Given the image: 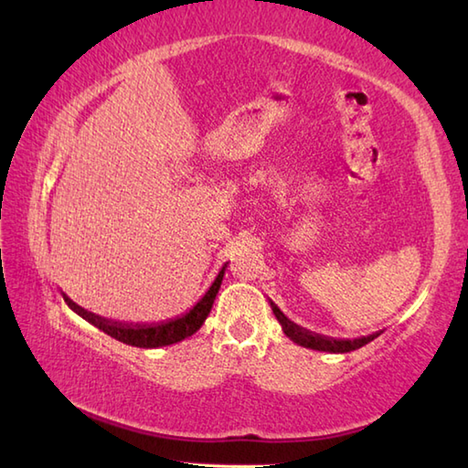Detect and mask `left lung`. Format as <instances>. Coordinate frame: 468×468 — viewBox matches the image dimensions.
I'll return each instance as SVG.
<instances>
[{
    "label": "left lung",
    "mask_w": 468,
    "mask_h": 468,
    "mask_svg": "<svg viewBox=\"0 0 468 468\" xmlns=\"http://www.w3.org/2000/svg\"><path fill=\"white\" fill-rule=\"evenodd\" d=\"M271 303V310L277 317V322L282 324V330L283 334L290 337L292 342H295L297 346H303V347H310V350H317V352H330V354H346V352H354L357 347H362L366 344H370L372 340H376L378 335L382 332H374L370 335H362V337H354V340H337V337H327L322 334H315L305 330V327L293 324L290 317H287L280 307H277L273 302Z\"/></svg>",
    "instance_id": "1"
}]
</instances>
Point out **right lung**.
I'll list each match as a JSON object with an SVG mask.
<instances>
[{"mask_svg": "<svg viewBox=\"0 0 468 468\" xmlns=\"http://www.w3.org/2000/svg\"><path fill=\"white\" fill-rule=\"evenodd\" d=\"M225 267L227 263L221 267V271L215 277V282L211 283V287L205 292V295L198 300L191 310L183 315H176L173 320L166 322H158V324H126V322H116V320H108V317L96 315L92 312L84 310L78 303H74L66 293L64 302L68 303V307L72 312H76L88 324L96 325L98 330H102L104 334H108L114 340L128 344V346H136V347H163V346H171L185 340V337L193 335L198 327H201L207 320L208 312H211L215 297L218 293V287H221L223 275H225Z\"/></svg>", "mask_w": 468, "mask_h": 468, "instance_id": "right-lung-1", "label": "right lung"}]
</instances>
